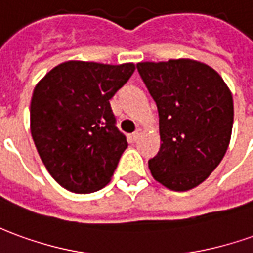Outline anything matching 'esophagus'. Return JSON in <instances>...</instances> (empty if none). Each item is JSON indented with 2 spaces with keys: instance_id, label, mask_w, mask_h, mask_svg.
Masks as SVG:
<instances>
[{
  "instance_id": "1",
  "label": "esophagus",
  "mask_w": 253,
  "mask_h": 253,
  "mask_svg": "<svg viewBox=\"0 0 253 253\" xmlns=\"http://www.w3.org/2000/svg\"><path fill=\"white\" fill-rule=\"evenodd\" d=\"M141 135H142V128H137L135 132H132V135H131L132 141H138Z\"/></svg>"
}]
</instances>
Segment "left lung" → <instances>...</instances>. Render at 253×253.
<instances>
[{"instance_id":"1","label":"left lung","mask_w":253,"mask_h":253,"mask_svg":"<svg viewBox=\"0 0 253 253\" xmlns=\"http://www.w3.org/2000/svg\"><path fill=\"white\" fill-rule=\"evenodd\" d=\"M159 111L160 149L149 160L163 186L186 192L218 167L230 142V89L210 65L192 59L137 64Z\"/></svg>"}]
</instances>
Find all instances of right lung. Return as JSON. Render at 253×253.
I'll use <instances>...</instances> for the list:
<instances>
[{
    "label": "right lung",
    "mask_w": 253,
    "mask_h": 253,
    "mask_svg": "<svg viewBox=\"0 0 253 253\" xmlns=\"http://www.w3.org/2000/svg\"><path fill=\"white\" fill-rule=\"evenodd\" d=\"M135 70L71 60L37 84L30 107V128L42 163L53 179L74 193L108 185L127 148L115 126L109 100Z\"/></svg>",
    "instance_id": "1"
}]
</instances>
